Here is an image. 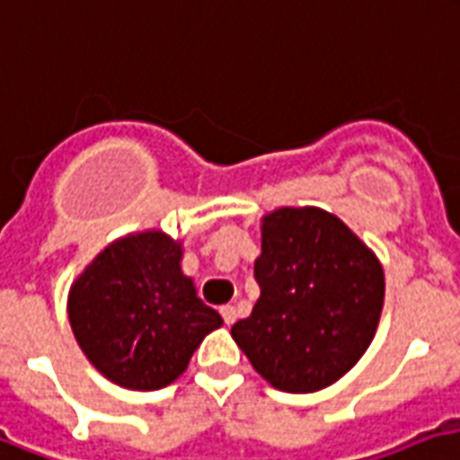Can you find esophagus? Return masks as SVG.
<instances>
[{
  "instance_id": "obj_1",
  "label": "esophagus",
  "mask_w": 460,
  "mask_h": 460,
  "mask_svg": "<svg viewBox=\"0 0 460 460\" xmlns=\"http://www.w3.org/2000/svg\"><path fill=\"white\" fill-rule=\"evenodd\" d=\"M220 315H223V320H226V324L230 327V324L237 320V308L234 305H226V308L220 310Z\"/></svg>"
}]
</instances>
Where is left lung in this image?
I'll return each mask as SVG.
<instances>
[{
	"instance_id": "8db88e82",
	"label": "left lung",
	"mask_w": 460,
	"mask_h": 460,
	"mask_svg": "<svg viewBox=\"0 0 460 460\" xmlns=\"http://www.w3.org/2000/svg\"><path fill=\"white\" fill-rule=\"evenodd\" d=\"M254 279L257 305L233 324V340L274 388H327L374 340L383 269L332 213L281 208L264 217Z\"/></svg>"
}]
</instances>
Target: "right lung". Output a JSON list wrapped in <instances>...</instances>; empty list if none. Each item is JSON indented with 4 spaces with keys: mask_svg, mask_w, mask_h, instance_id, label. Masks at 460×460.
I'll list each match as a JSON object with an SVG mask.
<instances>
[{
    "mask_svg": "<svg viewBox=\"0 0 460 460\" xmlns=\"http://www.w3.org/2000/svg\"><path fill=\"white\" fill-rule=\"evenodd\" d=\"M179 261L181 247L167 234H130L106 247L72 286V332L109 381L164 388L184 374L203 337L223 324Z\"/></svg>",
    "mask_w": 460,
    "mask_h": 460,
    "instance_id": "right-lung-1",
    "label": "right lung"
}]
</instances>
